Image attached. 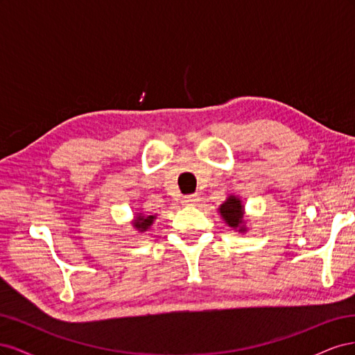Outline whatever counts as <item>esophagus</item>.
<instances>
[{"label": "esophagus", "instance_id": "obj_1", "mask_svg": "<svg viewBox=\"0 0 355 355\" xmlns=\"http://www.w3.org/2000/svg\"><path fill=\"white\" fill-rule=\"evenodd\" d=\"M198 201H200L198 194H191V196H185L184 198H182V202H184L185 206H194V204H197Z\"/></svg>", "mask_w": 355, "mask_h": 355}]
</instances>
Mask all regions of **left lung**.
Returning a JSON list of instances; mask_svg holds the SVG:
<instances>
[{"label":"left lung","mask_w":355,"mask_h":355,"mask_svg":"<svg viewBox=\"0 0 355 355\" xmlns=\"http://www.w3.org/2000/svg\"><path fill=\"white\" fill-rule=\"evenodd\" d=\"M219 213L228 227H231L234 230H239V232L245 231L244 218H243L244 206L239 197L230 196L227 198V201H223V204H220Z\"/></svg>","instance_id":"left-lung-1"}]
</instances>
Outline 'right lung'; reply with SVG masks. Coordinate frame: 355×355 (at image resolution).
Segmentation results:
<instances>
[{"instance_id": "obj_1", "label": "right lung", "mask_w": 355, "mask_h": 355, "mask_svg": "<svg viewBox=\"0 0 355 355\" xmlns=\"http://www.w3.org/2000/svg\"><path fill=\"white\" fill-rule=\"evenodd\" d=\"M155 218H157L155 214H148V216H145V214H142V213H137L135 220H133V228H136L139 232H145L151 228V225Z\"/></svg>"}]
</instances>
